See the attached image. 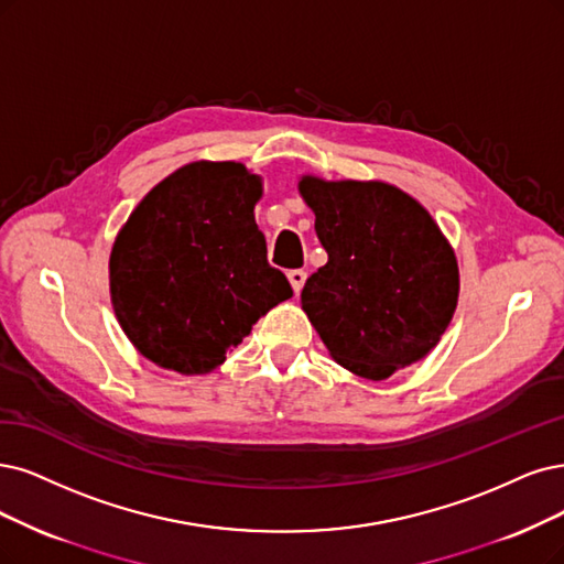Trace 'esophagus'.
Masks as SVG:
<instances>
[{"instance_id": "esophagus-1", "label": "esophagus", "mask_w": 564, "mask_h": 564, "mask_svg": "<svg viewBox=\"0 0 564 564\" xmlns=\"http://www.w3.org/2000/svg\"><path fill=\"white\" fill-rule=\"evenodd\" d=\"M288 279H290V285H293L295 293L300 295V290L304 288V281H306V271H304V269H293V271H288Z\"/></svg>"}]
</instances>
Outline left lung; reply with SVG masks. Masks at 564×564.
<instances>
[{"mask_svg": "<svg viewBox=\"0 0 564 564\" xmlns=\"http://www.w3.org/2000/svg\"><path fill=\"white\" fill-rule=\"evenodd\" d=\"M327 262L302 308L341 367L381 381L421 360L457 304V262L425 208L388 183L302 178Z\"/></svg>", "mask_w": 564, "mask_h": 564, "instance_id": "1", "label": "left lung"}]
</instances>
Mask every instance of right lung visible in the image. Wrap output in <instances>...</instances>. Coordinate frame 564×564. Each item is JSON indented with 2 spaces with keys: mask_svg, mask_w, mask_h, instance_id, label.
<instances>
[{
  "mask_svg": "<svg viewBox=\"0 0 564 564\" xmlns=\"http://www.w3.org/2000/svg\"><path fill=\"white\" fill-rule=\"evenodd\" d=\"M239 162H193L134 208L111 250V300L141 356L181 373L216 369L271 306L293 297L267 260Z\"/></svg>",
  "mask_w": 564,
  "mask_h": 564,
  "instance_id": "right-lung-1",
  "label": "right lung"
}]
</instances>
